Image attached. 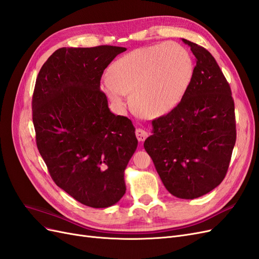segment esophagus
Segmentation results:
<instances>
[{"instance_id": "1", "label": "esophagus", "mask_w": 259, "mask_h": 259, "mask_svg": "<svg viewBox=\"0 0 259 259\" xmlns=\"http://www.w3.org/2000/svg\"><path fill=\"white\" fill-rule=\"evenodd\" d=\"M135 134L139 142H144V140L149 136V133L144 128H137L135 131Z\"/></svg>"}]
</instances>
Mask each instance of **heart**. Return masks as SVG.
<instances>
[{"instance_id": "b5f03b06", "label": "heart", "mask_w": 259, "mask_h": 259, "mask_svg": "<svg viewBox=\"0 0 259 259\" xmlns=\"http://www.w3.org/2000/svg\"><path fill=\"white\" fill-rule=\"evenodd\" d=\"M190 54L177 43L140 48L117 59L109 70L110 79L101 90L115 106L131 95L134 111L144 117H159L180 103L193 75Z\"/></svg>"}]
</instances>
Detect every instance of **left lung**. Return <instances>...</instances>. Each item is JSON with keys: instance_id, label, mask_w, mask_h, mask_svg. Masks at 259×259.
<instances>
[{"instance_id": "left-lung-1", "label": "left lung", "mask_w": 259, "mask_h": 259, "mask_svg": "<svg viewBox=\"0 0 259 259\" xmlns=\"http://www.w3.org/2000/svg\"><path fill=\"white\" fill-rule=\"evenodd\" d=\"M197 59L180 103L152 121L144 147L167 191L179 199L202 197L221 185L237 139L229 83L211 54L182 38Z\"/></svg>"}]
</instances>
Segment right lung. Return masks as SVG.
<instances>
[{"instance_id":"obj_1","label":"right lung","mask_w":259,"mask_h":259,"mask_svg":"<svg viewBox=\"0 0 259 259\" xmlns=\"http://www.w3.org/2000/svg\"><path fill=\"white\" fill-rule=\"evenodd\" d=\"M125 48H61L45 61L32 97L38 152L59 188L82 204L119 202L137 148L135 127L113 114L100 91L104 70Z\"/></svg>"}]
</instances>
